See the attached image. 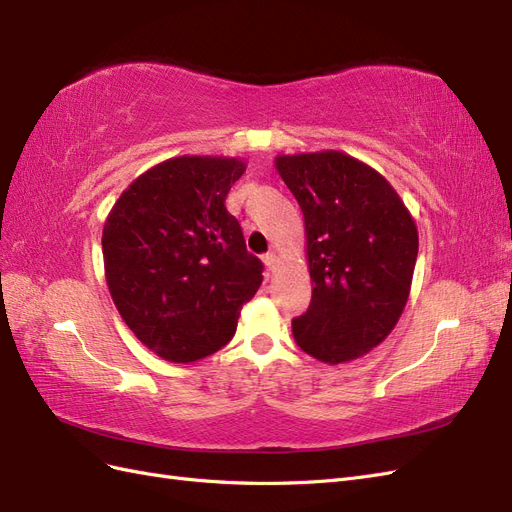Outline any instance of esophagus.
I'll return each mask as SVG.
<instances>
[{
  "mask_svg": "<svg viewBox=\"0 0 512 512\" xmlns=\"http://www.w3.org/2000/svg\"><path fill=\"white\" fill-rule=\"evenodd\" d=\"M262 262H265L267 271H273V269H275V265H277V256H275L273 252H269V254L262 256Z\"/></svg>",
  "mask_w": 512,
  "mask_h": 512,
  "instance_id": "esophagus-1",
  "label": "esophagus"
}]
</instances>
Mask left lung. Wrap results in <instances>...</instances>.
I'll use <instances>...</instances> for the list:
<instances>
[{"label":"left lung","mask_w":512,"mask_h":512,"mask_svg":"<svg viewBox=\"0 0 512 512\" xmlns=\"http://www.w3.org/2000/svg\"><path fill=\"white\" fill-rule=\"evenodd\" d=\"M305 220L312 303L292 320L297 346L337 365L382 344L404 312L418 230L378 170L342 151L277 156Z\"/></svg>","instance_id":"obj_1"}]
</instances>
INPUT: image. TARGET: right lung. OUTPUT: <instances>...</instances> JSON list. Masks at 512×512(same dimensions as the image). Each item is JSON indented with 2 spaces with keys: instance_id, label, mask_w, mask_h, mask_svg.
<instances>
[{
  "instance_id": "1",
  "label": "right lung",
  "mask_w": 512,
  "mask_h": 512,
  "mask_svg": "<svg viewBox=\"0 0 512 512\" xmlns=\"http://www.w3.org/2000/svg\"><path fill=\"white\" fill-rule=\"evenodd\" d=\"M245 162L179 156L121 192L104 222V275L123 322L164 361L194 363L237 331L262 284L226 196Z\"/></svg>"
}]
</instances>
